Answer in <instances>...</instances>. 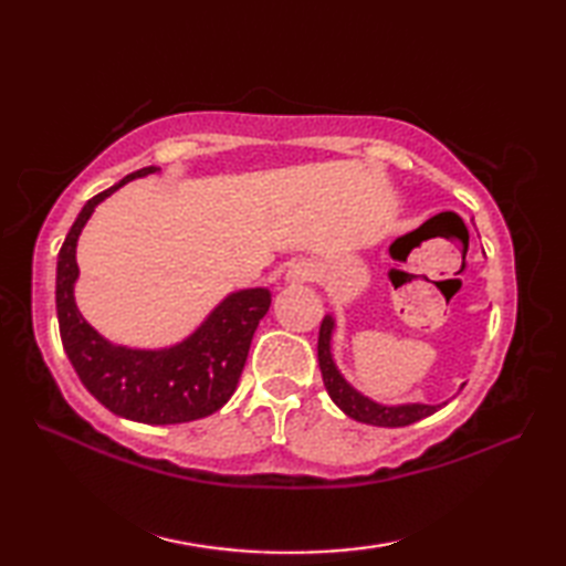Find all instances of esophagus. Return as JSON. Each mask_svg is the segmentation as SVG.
<instances>
[{
  "instance_id": "obj_1",
  "label": "esophagus",
  "mask_w": 566,
  "mask_h": 566,
  "mask_svg": "<svg viewBox=\"0 0 566 566\" xmlns=\"http://www.w3.org/2000/svg\"><path fill=\"white\" fill-rule=\"evenodd\" d=\"M290 276L294 282H304V280H311V270L304 268V264H296V268L290 272Z\"/></svg>"
}]
</instances>
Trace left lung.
Masks as SVG:
<instances>
[{
    "mask_svg": "<svg viewBox=\"0 0 566 566\" xmlns=\"http://www.w3.org/2000/svg\"><path fill=\"white\" fill-rule=\"evenodd\" d=\"M331 333H333V318H323L318 331V367L323 375V384L331 394V399L338 403L340 411H345L350 418L359 420V423L381 426V428H401L411 426L416 420L436 413L440 406L428 403H408V406H379L369 401L367 396L357 394L350 384H347L340 371L335 369L331 357Z\"/></svg>",
    "mask_w": 566,
    "mask_h": 566,
    "instance_id": "1",
    "label": "left lung"
}]
</instances>
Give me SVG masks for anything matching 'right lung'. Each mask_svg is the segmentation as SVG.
<instances>
[{
    "instance_id": "add662e5",
    "label": "right lung",
    "mask_w": 566,
    "mask_h": 566,
    "mask_svg": "<svg viewBox=\"0 0 566 566\" xmlns=\"http://www.w3.org/2000/svg\"><path fill=\"white\" fill-rule=\"evenodd\" d=\"M150 172L155 167L130 172L84 203L57 255L55 306L60 340L94 399L122 418L170 426L211 416L231 399L243 375L252 335L270 311L272 294L268 290L231 294L191 338L170 350H126L106 343L80 316L72 296L77 280L75 245L82 226L102 199L134 177Z\"/></svg>"
}]
</instances>
